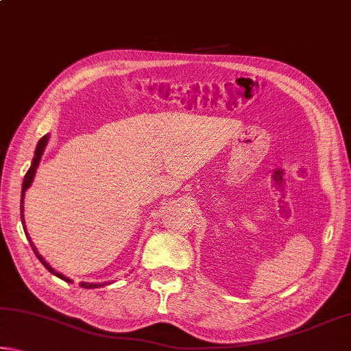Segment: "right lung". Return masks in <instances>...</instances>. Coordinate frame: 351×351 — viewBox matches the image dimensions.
Instances as JSON below:
<instances>
[{"label": "right lung", "mask_w": 351, "mask_h": 351, "mask_svg": "<svg viewBox=\"0 0 351 351\" xmlns=\"http://www.w3.org/2000/svg\"><path fill=\"white\" fill-rule=\"evenodd\" d=\"M47 139H49V136H43V138H41L40 141H38V144H37V148H35V154H34V159H32V164H31V167H29V170H27V173L25 175V180H23V187H21V204H20V210H21V221L25 223V217H23V203H25V192L27 190V187L31 186L32 184V180H34V176H35V171H37V167H38V164H40V159H41V154H43V150H45V147H46V144H47ZM23 228H25V232H26V226H23ZM27 234V232H26ZM27 240H29V243H31V246H32V251L35 252V255H37L38 257V260L41 261V265L45 266V268L49 271V272H52V274L54 276H57V277H60L62 280H66V282H69V278H64L60 272H56L54 269L51 268L49 265L46 263L45 261V258L41 257V255L37 252V247L34 246V243L31 241V237L27 235ZM104 285H106V283H80V287L82 288H100V287H104Z\"/></svg>", "instance_id": "right-lung-1"}]
</instances>
